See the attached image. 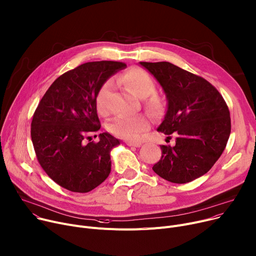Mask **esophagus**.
I'll return each mask as SVG.
<instances>
[{"label":"esophagus","mask_w":256,"mask_h":256,"mask_svg":"<svg viewBox=\"0 0 256 256\" xmlns=\"http://www.w3.org/2000/svg\"><path fill=\"white\" fill-rule=\"evenodd\" d=\"M126 144L128 146H134V147H140L141 143L140 142H134V141H126Z\"/></svg>","instance_id":"obj_1"}]
</instances>
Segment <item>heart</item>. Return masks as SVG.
<instances>
[{"label":"heart","mask_w":256,"mask_h":256,"mask_svg":"<svg viewBox=\"0 0 256 256\" xmlns=\"http://www.w3.org/2000/svg\"><path fill=\"white\" fill-rule=\"evenodd\" d=\"M122 83L138 98H142L144 109L152 116H160L164 109V98L156 94V82L151 75L140 68H132L120 77ZM114 90V82L107 80L100 88L96 96L98 112L108 116L111 113L110 96ZM150 128V122L144 115L119 116L109 124V130L116 137L128 141H137L141 134Z\"/></svg>","instance_id":"1"}]
</instances>
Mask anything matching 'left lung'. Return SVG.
<instances>
[{
    "mask_svg": "<svg viewBox=\"0 0 256 256\" xmlns=\"http://www.w3.org/2000/svg\"><path fill=\"white\" fill-rule=\"evenodd\" d=\"M140 64L156 77L168 98L158 130L176 136L174 147L160 145L162 158L152 170L170 182H190L206 174L222 154L230 134L228 107L202 77L168 62Z\"/></svg>",
    "mask_w": 256,
    "mask_h": 256,
    "instance_id": "left-lung-1",
    "label": "left lung"
}]
</instances>
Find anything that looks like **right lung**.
<instances>
[{
  "label": "right lung",
  "mask_w": 256,
  "mask_h": 256,
  "mask_svg": "<svg viewBox=\"0 0 256 256\" xmlns=\"http://www.w3.org/2000/svg\"><path fill=\"white\" fill-rule=\"evenodd\" d=\"M126 66L111 60L78 66L50 85L34 113L30 137L37 160L62 188L88 192L109 176L110 151L119 140L109 132L100 134L98 142L86 140L100 128L96 106L100 88Z\"/></svg>",
  "instance_id": "1"
}]
</instances>
